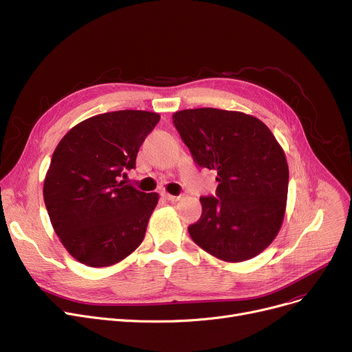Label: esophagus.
I'll use <instances>...</instances> for the list:
<instances>
[{
	"instance_id": "34e87169",
	"label": "esophagus",
	"mask_w": 352,
	"mask_h": 352,
	"mask_svg": "<svg viewBox=\"0 0 352 352\" xmlns=\"http://www.w3.org/2000/svg\"><path fill=\"white\" fill-rule=\"evenodd\" d=\"M162 197L165 198V200H168V201H171V203H175V201H179L181 200V195H173V194H168V192H164L162 194Z\"/></svg>"
}]
</instances>
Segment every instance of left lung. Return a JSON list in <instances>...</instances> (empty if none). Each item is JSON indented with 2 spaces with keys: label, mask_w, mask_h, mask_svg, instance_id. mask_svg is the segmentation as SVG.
I'll use <instances>...</instances> for the list:
<instances>
[{
  "label": "left lung",
  "mask_w": 352,
  "mask_h": 352,
  "mask_svg": "<svg viewBox=\"0 0 352 352\" xmlns=\"http://www.w3.org/2000/svg\"><path fill=\"white\" fill-rule=\"evenodd\" d=\"M195 164L217 173L216 197H201V217L188 233L224 262H244L278 236L286 210L285 152L261 119L214 108L173 115Z\"/></svg>",
  "instance_id": "1"
}]
</instances>
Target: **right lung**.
<instances>
[{
    "instance_id": "1",
    "label": "right lung",
    "mask_w": 352,
    "mask_h": 352,
    "mask_svg": "<svg viewBox=\"0 0 352 352\" xmlns=\"http://www.w3.org/2000/svg\"><path fill=\"white\" fill-rule=\"evenodd\" d=\"M160 118L146 111L91 116L54 149L44 178V203L56 234L78 262L112 266L142 243L158 194L125 186L119 177L135 168Z\"/></svg>"
}]
</instances>
